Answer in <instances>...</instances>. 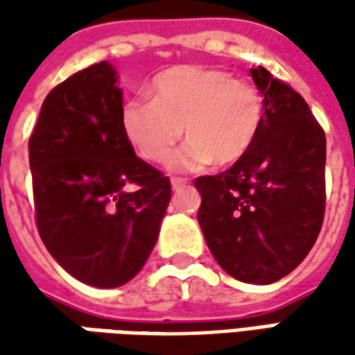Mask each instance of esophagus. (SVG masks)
I'll use <instances>...</instances> for the list:
<instances>
[{"instance_id":"1","label":"esophagus","mask_w":355,"mask_h":355,"mask_svg":"<svg viewBox=\"0 0 355 355\" xmlns=\"http://www.w3.org/2000/svg\"><path fill=\"white\" fill-rule=\"evenodd\" d=\"M187 185V180H182V178H171V189H182Z\"/></svg>"}]
</instances>
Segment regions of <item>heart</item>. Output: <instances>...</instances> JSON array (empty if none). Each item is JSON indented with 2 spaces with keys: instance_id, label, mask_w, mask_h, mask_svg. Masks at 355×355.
Wrapping results in <instances>:
<instances>
[{
  "instance_id": "1",
  "label": "heart",
  "mask_w": 355,
  "mask_h": 355,
  "mask_svg": "<svg viewBox=\"0 0 355 355\" xmlns=\"http://www.w3.org/2000/svg\"><path fill=\"white\" fill-rule=\"evenodd\" d=\"M122 132L148 162H164L182 132L187 140L170 157L171 170L233 166L249 154L263 124L257 87L227 71L180 64L157 75L150 101L122 108Z\"/></svg>"
}]
</instances>
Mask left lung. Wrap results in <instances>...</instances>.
Returning <instances> with one entry per match:
<instances>
[{
    "label": "left lung",
    "instance_id": "left-lung-1",
    "mask_svg": "<svg viewBox=\"0 0 355 355\" xmlns=\"http://www.w3.org/2000/svg\"><path fill=\"white\" fill-rule=\"evenodd\" d=\"M251 76L265 108L261 132L233 168L196 180L198 221L227 275L270 284L306 259L320 233L326 136L296 90L265 67Z\"/></svg>",
    "mask_w": 355,
    "mask_h": 355
}]
</instances>
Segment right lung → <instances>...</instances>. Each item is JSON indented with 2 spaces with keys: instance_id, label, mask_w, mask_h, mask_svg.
<instances>
[{
  "instance_id": "right-lung-1",
  "label": "right lung",
  "mask_w": 355,
  "mask_h": 355,
  "mask_svg": "<svg viewBox=\"0 0 355 355\" xmlns=\"http://www.w3.org/2000/svg\"><path fill=\"white\" fill-rule=\"evenodd\" d=\"M108 61L51 90L29 138L37 229L76 280L116 288L146 265L171 199L170 178L134 154Z\"/></svg>"
}]
</instances>
